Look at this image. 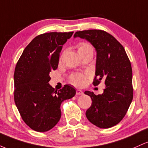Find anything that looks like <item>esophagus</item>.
Here are the masks:
<instances>
[{
  "mask_svg": "<svg viewBox=\"0 0 148 148\" xmlns=\"http://www.w3.org/2000/svg\"><path fill=\"white\" fill-rule=\"evenodd\" d=\"M76 95H83V94H84V92H83L82 90H81L78 89V90H76Z\"/></svg>",
  "mask_w": 148,
  "mask_h": 148,
  "instance_id": "34e87169",
  "label": "esophagus"
}]
</instances>
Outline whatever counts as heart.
<instances>
[{
	"label": "heart",
	"instance_id": "heart-1",
	"mask_svg": "<svg viewBox=\"0 0 148 148\" xmlns=\"http://www.w3.org/2000/svg\"><path fill=\"white\" fill-rule=\"evenodd\" d=\"M78 52L81 56L88 53H93V48L89 43L86 42H80L77 46ZM72 84L76 86H82L85 83V76L81 74H76L71 77Z\"/></svg>",
	"mask_w": 148,
	"mask_h": 148
}]
</instances>
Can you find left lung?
Returning <instances> with one entry per match:
<instances>
[{"mask_svg":"<svg viewBox=\"0 0 148 148\" xmlns=\"http://www.w3.org/2000/svg\"><path fill=\"white\" fill-rule=\"evenodd\" d=\"M86 39L97 51L94 86L101 80L106 88L101 95L86 91L91 106L86 111L88 120L99 128H110L123 120L132 99V69L123 45L111 34L101 30L77 31L74 37ZM98 79H97L96 78Z\"/></svg>","mask_w":148,"mask_h":148,"instance_id":"8db88e82","label":"left lung"}]
</instances>
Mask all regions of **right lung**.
Masks as SVG:
<instances>
[{"label":"right lung","mask_w":148,"mask_h":148,"mask_svg":"<svg viewBox=\"0 0 148 148\" xmlns=\"http://www.w3.org/2000/svg\"><path fill=\"white\" fill-rule=\"evenodd\" d=\"M73 33L53 32L35 37L16 63L15 104L25 123L36 132L51 130L60 119L61 103L76 94V90L69 85L57 90L49 84V74L58 66L62 45Z\"/></svg>","instance_id":"add662e5"}]
</instances>
